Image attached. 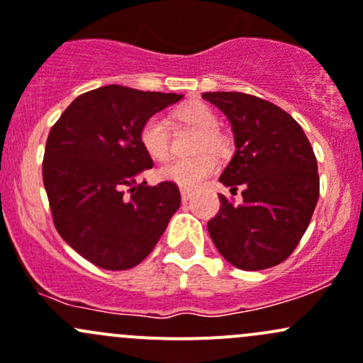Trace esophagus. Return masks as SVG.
Instances as JSON below:
<instances>
[{
    "label": "esophagus",
    "instance_id": "esophagus-1",
    "mask_svg": "<svg viewBox=\"0 0 363 363\" xmlns=\"http://www.w3.org/2000/svg\"><path fill=\"white\" fill-rule=\"evenodd\" d=\"M181 196H182V202H188V200L191 199V196H193V193L189 191V189L181 188Z\"/></svg>",
    "mask_w": 363,
    "mask_h": 363
}]
</instances>
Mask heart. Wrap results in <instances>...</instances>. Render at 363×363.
Listing matches in <instances>:
<instances>
[{
	"instance_id": "heart-1",
	"label": "heart",
	"mask_w": 363,
	"mask_h": 363,
	"mask_svg": "<svg viewBox=\"0 0 363 363\" xmlns=\"http://www.w3.org/2000/svg\"><path fill=\"white\" fill-rule=\"evenodd\" d=\"M177 119L195 130L202 131L199 149L219 151L223 145L221 137L218 135V116L203 104H189L175 112ZM140 144L149 156L156 161H164L170 156V131L167 121L161 116L149 117L140 130ZM218 170V160L208 152L189 160H175L160 168V179L181 188H199L205 179L211 177Z\"/></svg>"
}]
</instances>
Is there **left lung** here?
Wrapping results in <instances>:
<instances>
[{
	"label": "left lung",
	"instance_id": "obj_1",
	"mask_svg": "<svg viewBox=\"0 0 363 363\" xmlns=\"http://www.w3.org/2000/svg\"><path fill=\"white\" fill-rule=\"evenodd\" d=\"M232 124L235 155L219 181L242 203L223 195L208 233L226 262L242 270L276 267L294 252L320 196L313 147L290 113L244 93H203Z\"/></svg>",
	"mask_w": 363,
	"mask_h": 363
}]
</instances>
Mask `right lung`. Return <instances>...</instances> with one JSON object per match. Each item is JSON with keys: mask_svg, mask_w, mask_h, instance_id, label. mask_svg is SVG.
Here are the masks:
<instances>
[{"mask_svg": "<svg viewBox=\"0 0 363 363\" xmlns=\"http://www.w3.org/2000/svg\"><path fill=\"white\" fill-rule=\"evenodd\" d=\"M184 94L104 86L77 96L50 130L43 186L65 242L107 270L138 265L181 207L174 182H138L151 156L140 144L149 117Z\"/></svg>", "mask_w": 363, "mask_h": 363, "instance_id": "1", "label": "right lung"}]
</instances>
